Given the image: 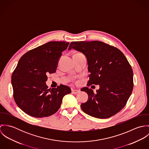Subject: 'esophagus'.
Returning a JSON list of instances; mask_svg holds the SVG:
<instances>
[{"label": "esophagus", "instance_id": "esophagus-1", "mask_svg": "<svg viewBox=\"0 0 149 149\" xmlns=\"http://www.w3.org/2000/svg\"><path fill=\"white\" fill-rule=\"evenodd\" d=\"M72 93H74V94H77L78 93H79L80 91H78V90H77V89H72Z\"/></svg>", "mask_w": 149, "mask_h": 149}]
</instances>
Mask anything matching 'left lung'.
Masks as SVG:
<instances>
[{"mask_svg":"<svg viewBox=\"0 0 149 149\" xmlns=\"http://www.w3.org/2000/svg\"><path fill=\"white\" fill-rule=\"evenodd\" d=\"M72 48L87 58L90 72L87 86L100 85L96 93L88 87L81 89L89 96L81 109L99 119L113 116L126 106L133 89V72L126 57L118 48L98 41L72 42L68 49Z\"/></svg>","mask_w":149,"mask_h":149,"instance_id":"8db88e82","label":"left lung"}]
</instances>
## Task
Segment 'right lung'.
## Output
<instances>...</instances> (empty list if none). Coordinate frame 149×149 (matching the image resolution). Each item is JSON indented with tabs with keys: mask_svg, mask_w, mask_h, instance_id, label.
I'll list each match as a JSON object with an SVG mask.
<instances>
[{
	"mask_svg": "<svg viewBox=\"0 0 149 149\" xmlns=\"http://www.w3.org/2000/svg\"><path fill=\"white\" fill-rule=\"evenodd\" d=\"M69 43L52 41L23 54L11 76L14 100L27 115L43 118L55 113L63 98L70 88L60 84L49 88L46 84L47 75L56 72L62 52Z\"/></svg>",
	"mask_w": 149,
	"mask_h": 149,
	"instance_id": "right-lung-1",
	"label": "right lung"
}]
</instances>
